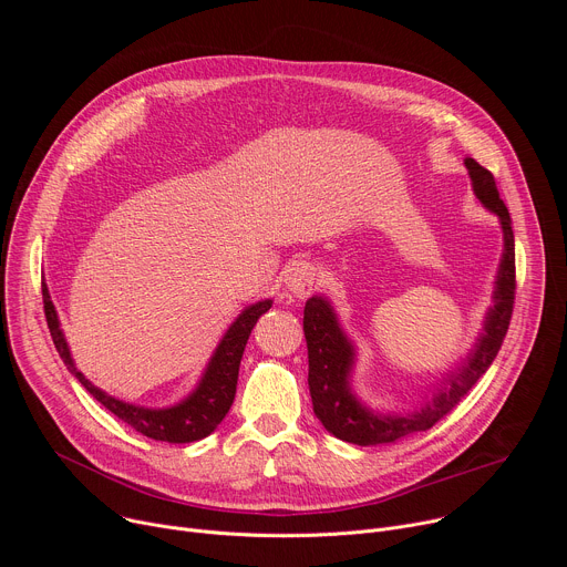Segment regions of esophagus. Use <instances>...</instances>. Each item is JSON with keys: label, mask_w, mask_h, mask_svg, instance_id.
<instances>
[{"label": "esophagus", "mask_w": 567, "mask_h": 567, "mask_svg": "<svg viewBox=\"0 0 567 567\" xmlns=\"http://www.w3.org/2000/svg\"><path fill=\"white\" fill-rule=\"evenodd\" d=\"M316 267L309 260H293L285 267V285L296 298H307L313 291Z\"/></svg>", "instance_id": "1"}]
</instances>
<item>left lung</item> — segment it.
<instances>
[{
  "label": "left lung",
  "mask_w": 567,
  "mask_h": 567,
  "mask_svg": "<svg viewBox=\"0 0 567 567\" xmlns=\"http://www.w3.org/2000/svg\"><path fill=\"white\" fill-rule=\"evenodd\" d=\"M464 164L473 179V190L477 199L501 217L505 233V254L496 282V305L487 316V326H484V334L480 337L475 352L466 359V365L460 374L449 377V388L440 392L431 403H426V409L406 417H381L365 411L348 388L352 346L339 330L332 307L328 305V300L318 296L309 298L305 305L302 326L309 352V392L313 413L322 426L343 442L359 446L388 444L433 429L471 392L477 379L489 370L507 337L516 300V254L512 217L505 202L501 199L496 177L487 168H482L475 158H466Z\"/></svg>",
  "instance_id": "obj_1"
}]
</instances>
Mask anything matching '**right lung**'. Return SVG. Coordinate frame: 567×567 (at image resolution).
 I'll return each instance as SVG.
<instances>
[{
	"mask_svg": "<svg viewBox=\"0 0 567 567\" xmlns=\"http://www.w3.org/2000/svg\"><path fill=\"white\" fill-rule=\"evenodd\" d=\"M42 302H44V316H47V326H49L53 346L60 359L64 361L66 370L83 383L87 392L96 401H101L112 415H116L121 422L132 426L136 433L158 442H171V444H186V442L202 440L210 435L217 429V424L226 417L230 403L235 399L239 361H241V354H245L251 330L256 328L258 318L271 309V300H262L241 311L239 318L230 326V330L226 332V337L221 339L215 357L210 359L199 388L186 401H182L179 406H173L166 411H147V409L130 406V403H123L105 394L75 370L66 341L60 332L55 307L51 302V296L44 282H42Z\"/></svg>",
	"mask_w": 567,
	"mask_h": 567,
	"instance_id": "right-lung-1",
	"label": "right lung"
}]
</instances>
